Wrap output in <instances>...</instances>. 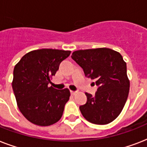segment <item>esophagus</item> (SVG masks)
<instances>
[{"label": "esophagus", "instance_id": "esophagus-1", "mask_svg": "<svg viewBox=\"0 0 147 147\" xmlns=\"http://www.w3.org/2000/svg\"><path fill=\"white\" fill-rule=\"evenodd\" d=\"M70 92H71V94H72V95H75L76 94V92H74V91H70Z\"/></svg>", "mask_w": 147, "mask_h": 147}]
</instances>
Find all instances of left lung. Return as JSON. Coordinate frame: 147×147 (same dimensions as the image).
Masks as SVG:
<instances>
[{"label": "left lung", "mask_w": 147, "mask_h": 147, "mask_svg": "<svg viewBox=\"0 0 147 147\" xmlns=\"http://www.w3.org/2000/svg\"><path fill=\"white\" fill-rule=\"evenodd\" d=\"M71 58L98 86L94 96L85 93L87 102L79 107L83 117L94 124L112 122L122 111L130 90L122 55L108 48H98L75 51Z\"/></svg>", "instance_id": "obj_1"}]
</instances>
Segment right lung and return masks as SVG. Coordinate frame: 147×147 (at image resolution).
Returning a JSON list of instances; mask_svg holds the SVG:
<instances>
[{
  "label": "right lung",
  "mask_w": 147,
  "mask_h": 147,
  "mask_svg": "<svg viewBox=\"0 0 147 147\" xmlns=\"http://www.w3.org/2000/svg\"><path fill=\"white\" fill-rule=\"evenodd\" d=\"M71 51L53 49L33 50L24 55L13 69L12 88L18 108L36 125H52L59 121L69 100L68 88L49 87L60 63Z\"/></svg>",
  "instance_id": "1"
}]
</instances>
